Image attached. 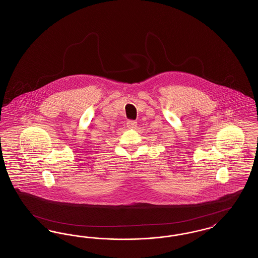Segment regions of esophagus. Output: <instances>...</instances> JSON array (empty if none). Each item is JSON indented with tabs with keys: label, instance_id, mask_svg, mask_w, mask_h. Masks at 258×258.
Returning a JSON list of instances; mask_svg holds the SVG:
<instances>
[{
	"label": "esophagus",
	"instance_id": "esophagus-1",
	"mask_svg": "<svg viewBox=\"0 0 258 258\" xmlns=\"http://www.w3.org/2000/svg\"><path fill=\"white\" fill-rule=\"evenodd\" d=\"M126 126L128 128H132V130H135L137 127V123L135 121H127L126 123Z\"/></svg>",
	"mask_w": 258,
	"mask_h": 258
}]
</instances>
